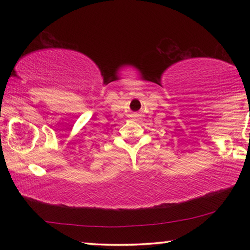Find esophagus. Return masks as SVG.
Returning <instances> with one entry per match:
<instances>
[{
  "label": "esophagus",
  "instance_id": "esophagus-1",
  "mask_svg": "<svg viewBox=\"0 0 250 250\" xmlns=\"http://www.w3.org/2000/svg\"><path fill=\"white\" fill-rule=\"evenodd\" d=\"M137 118H138V116H135V115H134V118H133V119H132V120H138V119H137Z\"/></svg>",
  "mask_w": 250,
  "mask_h": 250
}]
</instances>
